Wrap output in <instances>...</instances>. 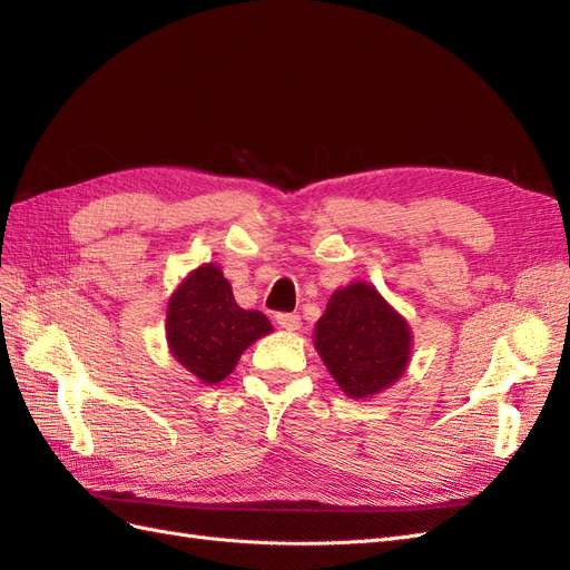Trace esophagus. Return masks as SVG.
<instances>
[{
	"label": "esophagus",
	"mask_w": 570,
	"mask_h": 570,
	"mask_svg": "<svg viewBox=\"0 0 570 570\" xmlns=\"http://www.w3.org/2000/svg\"><path fill=\"white\" fill-rule=\"evenodd\" d=\"M275 323H278L283 331H299V327H302L299 314H278V316H275Z\"/></svg>",
	"instance_id": "obj_1"
}]
</instances>
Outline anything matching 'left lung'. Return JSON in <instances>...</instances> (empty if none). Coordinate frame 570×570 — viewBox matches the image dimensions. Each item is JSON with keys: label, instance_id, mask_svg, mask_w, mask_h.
I'll use <instances>...</instances> for the list:
<instances>
[{"label": "left lung", "instance_id": "1", "mask_svg": "<svg viewBox=\"0 0 570 570\" xmlns=\"http://www.w3.org/2000/svg\"><path fill=\"white\" fill-rule=\"evenodd\" d=\"M316 350L342 392L354 400L402 377L411 331L366 283L337 289L316 323Z\"/></svg>", "mask_w": 570, "mask_h": 570}]
</instances>
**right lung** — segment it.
<instances>
[{"label":"right lung","mask_w":570,"mask_h":570,"mask_svg":"<svg viewBox=\"0 0 570 570\" xmlns=\"http://www.w3.org/2000/svg\"><path fill=\"white\" fill-rule=\"evenodd\" d=\"M271 331L262 312L237 306L230 283L212 264L189 273L168 302L170 352L204 383L230 375L239 354Z\"/></svg>","instance_id":"obj_1"}]
</instances>
